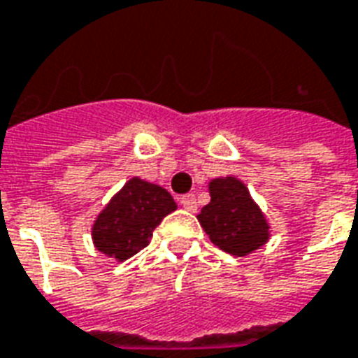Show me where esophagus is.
I'll list each match as a JSON object with an SVG mask.
<instances>
[{
  "instance_id": "34e87169",
  "label": "esophagus",
  "mask_w": 358,
  "mask_h": 358,
  "mask_svg": "<svg viewBox=\"0 0 358 358\" xmlns=\"http://www.w3.org/2000/svg\"><path fill=\"white\" fill-rule=\"evenodd\" d=\"M180 203H182V207L187 209V211H196L197 209V199L194 194H186V196L180 197Z\"/></svg>"
}]
</instances>
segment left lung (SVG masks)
Wrapping results in <instances>:
<instances>
[{
	"mask_svg": "<svg viewBox=\"0 0 358 358\" xmlns=\"http://www.w3.org/2000/svg\"><path fill=\"white\" fill-rule=\"evenodd\" d=\"M211 201L199 213V222L215 246L232 256H246L267 242V222L236 178H217L209 184Z\"/></svg>",
	"mask_w": 358,
	"mask_h": 358,
	"instance_id": "left-lung-1",
	"label": "left lung"
}]
</instances>
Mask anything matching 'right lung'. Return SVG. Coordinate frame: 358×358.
I'll list each match as a JSON object with an SVG mask.
<instances>
[{
	"label": "right lung",
	"mask_w": 358,
	"mask_h": 358,
	"mask_svg": "<svg viewBox=\"0 0 358 358\" xmlns=\"http://www.w3.org/2000/svg\"><path fill=\"white\" fill-rule=\"evenodd\" d=\"M174 209L176 203L164 187L131 178L94 221V246L124 262L149 244L155 229Z\"/></svg>",
	"instance_id": "1"
}]
</instances>
